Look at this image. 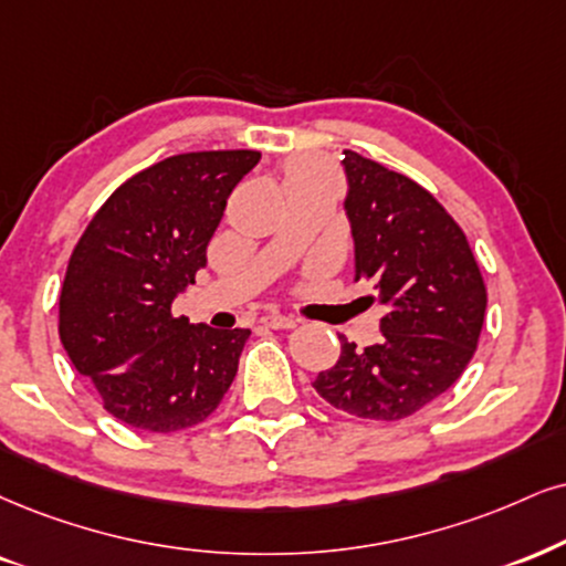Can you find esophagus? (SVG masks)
<instances>
[{
	"mask_svg": "<svg viewBox=\"0 0 566 566\" xmlns=\"http://www.w3.org/2000/svg\"><path fill=\"white\" fill-rule=\"evenodd\" d=\"M262 323L268 327H275V331H289V327L298 325V317L281 315V312H270V315L262 317Z\"/></svg>",
	"mask_w": 566,
	"mask_h": 566,
	"instance_id": "1",
	"label": "esophagus"
}]
</instances>
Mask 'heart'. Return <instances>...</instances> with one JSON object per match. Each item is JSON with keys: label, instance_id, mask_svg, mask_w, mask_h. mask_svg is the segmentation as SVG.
<instances>
[{"label": "heart", "instance_id": "obj_1", "mask_svg": "<svg viewBox=\"0 0 566 566\" xmlns=\"http://www.w3.org/2000/svg\"><path fill=\"white\" fill-rule=\"evenodd\" d=\"M310 172H317V167L306 159H298V163L289 165V172H285V180L289 178H298V176H310Z\"/></svg>", "mask_w": 566, "mask_h": 566}]
</instances>
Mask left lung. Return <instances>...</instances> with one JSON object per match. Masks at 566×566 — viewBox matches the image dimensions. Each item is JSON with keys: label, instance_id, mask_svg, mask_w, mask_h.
Segmentation results:
<instances>
[{"label": "left lung", "instance_id": "obj_1", "mask_svg": "<svg viewBox=\"0 0 566 566\" xmlns=\"http://www.w3.org/2000/svg\"><path fill=\"white\" fill-rule=\"evenodd\" d=\"M354 281L378 289L388 315L378 344L340 336L336 365L312 382L327 403L394 422L462 378L485 319V283L464 230L420 184L344 149Z\"/></svg>", "mask_w": 566, "mask_h": 566}]
</instances>
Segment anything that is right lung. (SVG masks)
Wrapping results in <instances>:
<instances>
[{
	"label": "right lung",
	"mask_w": 566,
	"mask_h": 566,
	"mask_svg": "<svg viewBox=\"0 0 566 566\" xmlns=\"http://www.w3.org/2000/svg\"><path fill=\"white\" fill-rule=\"evenodd\" d=\"M260 151H188L128 178L70 254L60 340L104 409L130 428L205 422L239 373L247 327L218 331L172 315L207 264L228 197Z\"/></svg>",
	"instance_id": "right-lung-1"
}]
</instances>
